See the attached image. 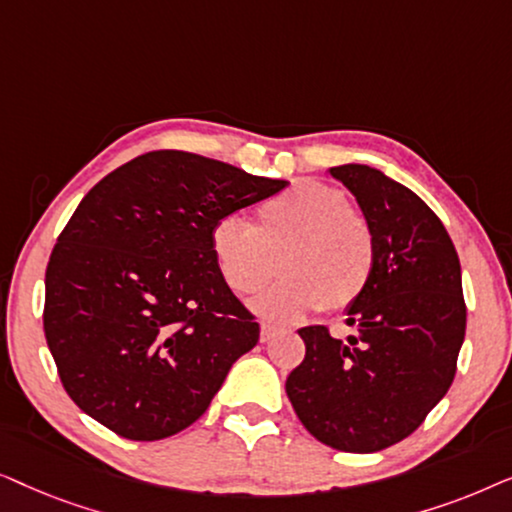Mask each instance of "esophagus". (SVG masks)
Here are the masks:
<instances>
[{"label":"esophagus","mask_w":512,"mask_h":512,"mask_svg":"<svg viewBox=\"0 0 512 512\" xmlns=\"http://www.w3.org/2000/svg\"><path fill=\"white\" fill-rule=\"evenodd\" d=\"M272 335H275V326L270 324H261V342H268Z\"/></svg>","instance_id":"esophagus-1"}]
</instances>
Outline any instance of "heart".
<instances>
[{"mask_svg":"<svg viewBox=\"0 0 512 512\" xmlns=\"http://www.w3.org/2000/svg\"><path fill=\"white\" fill-rule=\"evenodd\" d=\"M212 254L237 296L284 279L254 303L265 319L293 321L321 307L340 312L366 293L375 272V235L338 186L300 181L256 209V226L226 216L212 230Z\"/></svg>","mask_w":512,"mask_h":512,"instance_id":"heart-1","label":"heart"}]
</instances>
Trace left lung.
<instances>
[{
  "mask_svg": "<svg viewBox=\"0 0 512 512\" xmlns=\"http://www.w3.org/2000/svg\"><path fill=\"white\" fill-rule=\"evenodd\" d=\"M375 235V272L347 307V340L305 326V359L286 396L319 443L380 452L408 438L447 394L466 335L457 249L443 221L398 181L368 165L331 167Z\"/></svg>",
  "mask_w": 512,
  "mask_h": 512,
  "instance_id": "1",
  "label": "left lung"
}]
</instances>
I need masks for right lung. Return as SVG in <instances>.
<instances>
[{
    "instance_id": "1",
    "label": "right lung",
    "mask_w": 512,
    "mask_h": 512,
    "mask_svg": "<svg viewBox=\"0 0 512 512\" xmlns=\"http://www.w3.org/2000/svg\"><path fill=\"white\" fill-rule=\"evenodd\" d=\"M289 181L160 149L107 174L62 228L46 268L44 333L69 398L128 440L184 431L256 317L223 282L212 230Z\"/></svg>"
}]
</instances>
